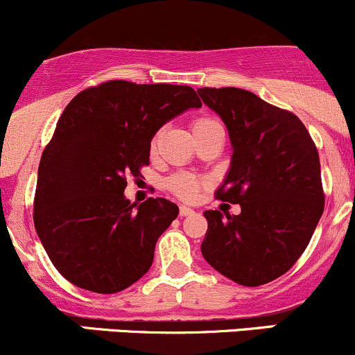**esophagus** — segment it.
<instances>
[{"instance_id": "obj_1", "label": "esophagus", "mask_w": 355, "mask_h": 355, "mask_svg": "<svg viewBox=\"0 0 355 355\" xmlns=\"http://www.w3.org/2000/svg\"><path fill=\"white\" fill-rule=\"evenodd\" d=\"M193 212H196V211H193V209L187 207V206H182L180 207V216H182V218H184V216H192Z\"/></svg>"}]
</instances>
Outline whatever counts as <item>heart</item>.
<instances>
[{
	"instance_id": "b5f03b06",
	"label": "heart",
	"mask_w": 355,
	"mask_h": 355,
	"mask_svg": "<svg viewBox=\"0 0 355 355\" xmlns=\"http://www.w3.org/2000/svg\"><path fill=\"white\" fill-rule=\"evenodd\" d=\"M214 128H221V124H219L218 121H214V119H207V117L197 119V121H193L192 125H190V129H192V136L193 134L206 132V130L214 129ZM156 146H158V136L151 141L153 151H155ZM168 189H170L175 196L180 197V199L193 200L200 190V182L197 180L196 177H192V175L178 173V175H173V177L168 180Z\"/></svg>"
}]
</instances>
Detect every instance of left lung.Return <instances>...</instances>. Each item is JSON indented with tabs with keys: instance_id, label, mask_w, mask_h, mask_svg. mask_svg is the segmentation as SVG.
Here are the masks:
<instances>
[{
	"instance_id": "1",
	"label": "left lung",
	"mask_w": 355,
	"mask_h": 355,
	"mask_svg": "<svg viewBox=\"0 0 355 355\" xmlns=\"http://www.w3.org/2000/svg\"><path fill=\"white\" fill-rule=\"evenodd\" d=\"M225 122L233 155L218 199L241 212L206 211L200 252L241 286H262L296 263L323 214L320 158L304 124L240 88H199Z\"/></svg>"
}]
</instances>
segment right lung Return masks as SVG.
<instances>
[{
  "label": "right lung",
  "instance_id": "obj_1",
  "mask_svg": "<svg viewBox=\"0 0 355 355\" xmlns=\"http://www.w3.org/2000/svg\"><path fill=\"white\" fill-rule=\"evenodd\" d=\"M196 89L109 81L78 93L58 121L37 173L33 223L59 274L100 294L128 289L149 270L178 206L125 199V177L149 163L159 128L200 109Z\"/></svg>",
  "mask_w": 355,
  "mask_h": 355
}]
</instances>
